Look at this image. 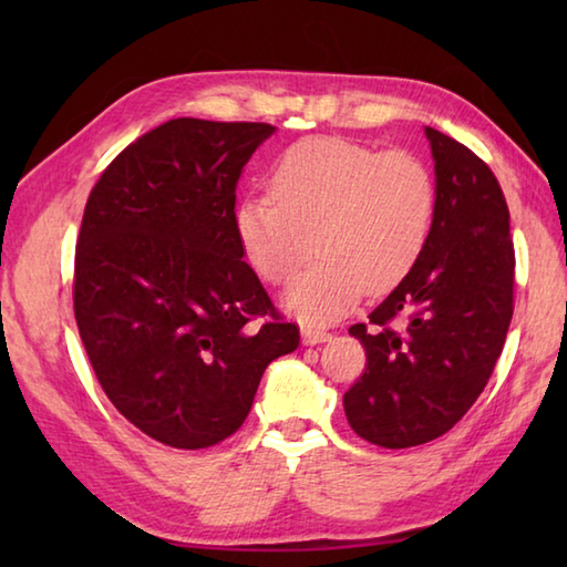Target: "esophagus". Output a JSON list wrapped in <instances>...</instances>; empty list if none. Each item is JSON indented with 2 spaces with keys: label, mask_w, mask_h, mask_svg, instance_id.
I'll return each mask as SVG.
<instances>
[{
  "label": "esophagus",
  "mask_w": 567,
  "mask_h": 567,
  "mask_svg": "<svg viewBox=\"0 0 567 567\" xmlns=\"http://www.w3.org/2000/svg\"><path fill=\"white\" fill-rule=\"evenodd\" d=\"M331 341V333L323 329H315V327H302V343L305 346H317V343H327Z\"/></svg>",
  "instance_id": "obj_1"
}]
</instances>
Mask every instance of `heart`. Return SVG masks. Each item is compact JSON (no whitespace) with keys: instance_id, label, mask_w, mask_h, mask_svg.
Segmentation results:
<instances>
[{"instance_id":"b5f03b06","label":"heart","mask_w":567,"mask_h":567,"mask_svg":"<svg viewBox=\"0 0 567 567\" xmlns=\"http://www.w3.org/2000/svg\"><path fill=\"white\" fill-rule=\"evenodd\" d=\"M436 187L429 167L406 151L351 138L297 141L275 161L270 197L250 195L234 209L240 256L260 280L290 282L309 256L319 258L282 295L305 323H329L358 299L402 282L424 250Z\"/></svg>"}]
</instances>
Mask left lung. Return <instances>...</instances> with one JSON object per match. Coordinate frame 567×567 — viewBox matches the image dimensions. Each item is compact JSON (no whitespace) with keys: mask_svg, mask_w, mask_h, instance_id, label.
Here are the masks:
<instances>
[{"mask_svg":"<svg viewBox=\"0 0 567 567\" xmlns=\"http://www.w3.org/2000/svg\"><path fill=\"white\" fill-rule=\"evenodd\" d=\"M436 212L404 280L348 333L365 372L343 394L348 424L382 449L443 436L475 404L495 370L514 311L509 209L487 163L426 126ZM401 319V329L389 323Z\"/></svg>","mask_w":567,"mask_h":567,"instance_id":"8db88e82","label":"left lung"}]
</instances>
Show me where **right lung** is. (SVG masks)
<instances>
[{"mask_svg": "<svg viewBox=\"0 0 567 567\" xmlns=\"http://www.w3.org/2000/svg\"><path fill=\"white\" fill-rule=\"evenodd\" d=\"M270 124L171 118L92 187L75 250V319L131 424L197 451L244 424L265 368L299 346L234 234L236 185Z\"/></svg>", "mask_w": 567, "mask_h": 567, "instance_id": "right-lung-1", "label": "right lung"}]
</instances>
